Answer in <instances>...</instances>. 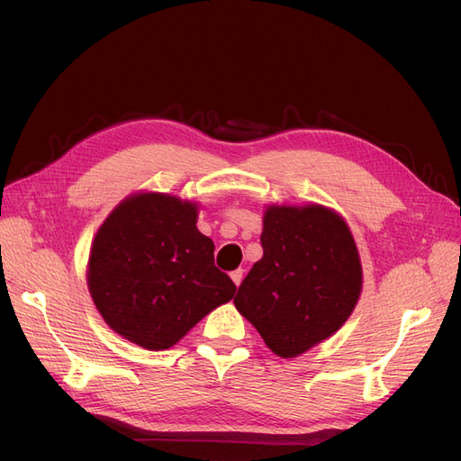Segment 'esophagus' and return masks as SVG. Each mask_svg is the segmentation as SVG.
Segmentation results:
<instances>
[{
  "label": "esophagus",
  "mask_w": 461,
  "mask_h": 461,
  "mask_svg": "<svg viewBox=\"0 0 461 461\" xmlns=\"http://www.w3.org/2000/svg\"><path fill=\"white\" fill-rule=\"evenodd\" d=\"M242 275H244V271H242V269H236V271H232V273H230V278H232V283H234L236 286H240V283H242Z\"/></svg>",
  "instance_id": "34e87169"
}]
</instances>
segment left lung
<instances>
[{
  "mask_svg": "<svg viewBox=\"0 0 461 461\" xmlns=\"http://www.w3.org/2000/svg\"><path fill=\"white\" fill-rule=\"evenodd\" d=\"M263 258L234 305L278 357H296L332 337L361 294V263L346 221L323 205H269Z\"/></svg>",
  "mask_w": 461,
  "mask_h": 461,
  "instance_id": "1",
  "label": "left lung"
}]
</instances>
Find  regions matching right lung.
<instances>
[{"label":"right lung","instance_id":"add662e5","mask_svg":"<svg viewBox=\"0 0 461 461\" xmlns=\"http://www.w3.org/2000/svg\"><path fill=\"white\" fill-rule=\"evenodd\" d=\"M196 222V203L144 192L122 200L94 239L88 288L95 308L146 350L171 348L236 292Z\"/></svg>","mask_w":461,"mask_h":461}]
</instances>
